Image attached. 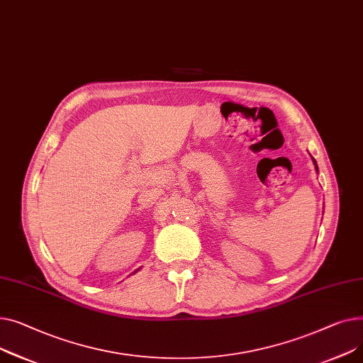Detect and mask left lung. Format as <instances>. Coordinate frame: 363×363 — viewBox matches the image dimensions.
<instances>
[{"instance_id": "left-lung-1", "label": "left lung", "mask_w": 363, "mask_h": 363, "mask_svg": "<svg viewBox=\"0 0 363 363\" xmlns=\"http://www.w3.org/2000/svg\"><path fill=\"white\" fill-rule=\"evenodd\" d=\"M313 164H315V168H316V172H318V165H316V161L313 160Z\"/></svg>"}]
</instances>
